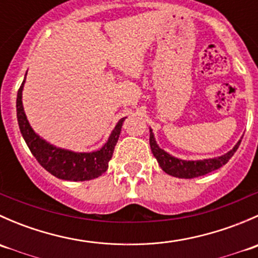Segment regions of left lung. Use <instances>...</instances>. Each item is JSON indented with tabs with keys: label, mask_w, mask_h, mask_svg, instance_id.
<instances>
[{
	"label": "left lung",
	"mask_w": 258,
	"mask_h": 258,
	"mask_svg": "<svg viewBox=\"0 0 258 258\" xmlns=\"http://www.w3.org/2000/svg\"><path fill=\"white\" fill-rule=\"evenodd\" d=\"M242 140V139H241ZM241 140L235 145V147L227 153L222 156H218L215 158H207V160H197V161H186L181 158L173 157L172 155L166 152L165 150L160 147L156 142L155 136H153L152 130L150 128V146L153 156L157 160L160 167L165 171L167 175L173 176L178 178H195L200 176L207 175L212 171L218 170L223 165L228 162L231 157L235 155L238 146L241 144Z\"/></svg>",
	"instance_id": "1"
}]
</instances>
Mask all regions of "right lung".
<instances>
[{
  "instance_id": "add662e5",
  "label": "right lung",
  "mask_w": 258,
  "mask_h": 258,
  "mask_svg": "<svg viewBox=\"0 0 258 258\" xmlns=\"http://www.w3.org/2000/svg\"><path fill=\"white\" fill-rule=\"evenodd\" d=\"M25 81L26 77L17 92V121L23 140L38 163L54 177L66 181H88L100 177L102 173H105L108 168V161L112 158L114 146L118 141L122 123L126 117L117 122L107 142L100 150L92 152H74V151L56 147L38 136L32 130L26 117L22 105V91Z\"/></svg>"
}]
</instances>
